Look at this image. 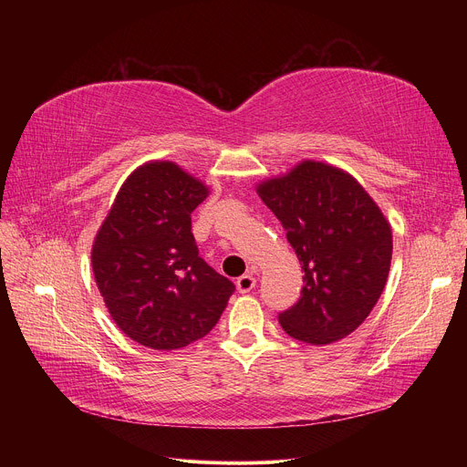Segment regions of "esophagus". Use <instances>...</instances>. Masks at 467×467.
Listing matches in <instances>:
<instances>
[{
    "instance_id": "34e87169",
    "label": "esophagus",
    "mask_w": 467,
    "mask_h": 467,
    "mask_svg": "<svg viewBox=\"0 0 467 467\" xmlns=\"http://www.w3.org/2000/svg\"><path fill=\"white\" fill-rule=\"evenodd\" d=\"M255 276L254 275H242L238 280H236V289L240 291V293H248V291H252L254 287H255Z\"/></svg>"
}]
</instances>
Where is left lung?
<instances>
[{
	"instance_id": "left-lung-1",
	"label": "left lung",
	"mask_w": 467,
	"mask_h": 467,
	"mask_svg": "<svg viewBox=\"0 0 467 467\" xmlns=\"http://www.w3.org/2000/svg\"><path fill=\"white\" fill-rule=\"evenodd\" d=\"M305 271L301 299L278 314L282 329L329 345L371 314L391 263V227L367 191L337 166L303 161L257 185Z\"/></svg>"
}]
</instances>
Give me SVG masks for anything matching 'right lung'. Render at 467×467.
<instances>
[{
    "label": "right lung",
    "mask_w": 467,
    "mask_h": 467,
    "mask_svg": "<svg viewBox=\"0 0 467 467\" xmlns=\"http://www.w3.org/2000/svg\"><path fill=\"white\" fill-rule=\"evenodd\" d=\"M208 187L170 161L136 168L92 246L96 285L119 329L153 350L208 335L234 284L199 255L191 212Z\"/></svg>",
    "instance_id": "1"
}]
</instances>
